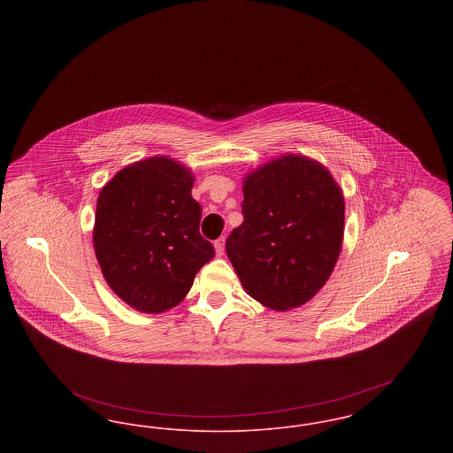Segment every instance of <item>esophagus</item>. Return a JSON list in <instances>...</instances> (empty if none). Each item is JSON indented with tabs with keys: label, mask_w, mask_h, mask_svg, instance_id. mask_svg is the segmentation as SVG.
<instances>
[{
	"label": "esophagus",
	"mask_w": 453,
	"mask_h": 453,
	"mask_svg": "<svg viewBox=\"0 0 453 453\" xmlns=\"http://www.w3.org/2000/svg\"><path fill=\"white\" fill-rule=\"evenodd\" d=\"M224 242H226V239H224V237H219L216 242H214L217 257H222V255H224Z\"/></svg>",
	"instance_id": "esophagus-1"
}]
</instances>
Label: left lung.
<instances>
[{"label": "left lung", "mask_w": 453, "mask_h": 453, "mask_svg": "<svg viewBox=\"0 0 453 453\" xmlns=\"http://www.w3.org/2000/svg\"><path fill=\"white\" fill-rule=\"evenodd\" d=\"M242 224L226 241L244 290L287 311L318 294L342 251L345 200L323 165L281 156L244 180Z\"/></svg>", "instance_id": "1"}]
</instances>
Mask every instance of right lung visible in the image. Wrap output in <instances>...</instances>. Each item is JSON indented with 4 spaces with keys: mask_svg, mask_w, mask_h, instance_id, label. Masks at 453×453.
<instances>
[{
    "mask_svg": "<svg viewBox=\"0 0 453 453\" xmlns=\"http://www.w3.org/2000/svg\"><path fill=\"white\" fill-rule=\"evenodd\" d=\"M192 187L187 168L157 156L117 173L98 195L96 259L110 288L141 312L178 305L216 255L198 231L202 207Z\"/></svg>",
    "mask_w": 453,
    "mask_h": 453,
    "instance_id": "1",
    "label": "right lung"
}]
</instances>
